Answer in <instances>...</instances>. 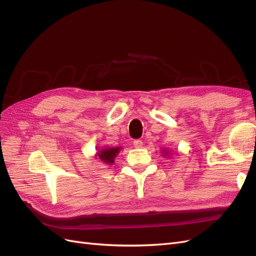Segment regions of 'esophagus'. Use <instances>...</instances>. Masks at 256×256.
<instances>
[{"mask_svg":"<svg viewBox=\"0 0 256 256\" xmlns=\"http://www.w3.org/2000/svg\"><path fill=\"white\" fill-rule=\"evenodd\" d=\"M134 146L136 147V148H141V147L143 146V142L141 140H136V141H134Z\"/></svg>","mask_w":256,"mask_h":256,"instance_id":"34e87169","label":"esophagus"}]
</instances>
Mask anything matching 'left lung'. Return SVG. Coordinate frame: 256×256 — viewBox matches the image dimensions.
Segmentation results:
<instances>
[{"label":"left lung","instance_id":"left-lung-1","mask_svg":"<svg viewBox=\"0 0 256 256\" xmlns=\"http://www.w3.org/2000/svg\"><path fill=\"white\" fill-rule=\"evenodd\" d=\"M161 154H162V156H164V157H166V158H170V156H171V152H170V150H166V148H164V150H162Z\"/></svg>","mask_w":256,"mask_h":256}]
</instances>
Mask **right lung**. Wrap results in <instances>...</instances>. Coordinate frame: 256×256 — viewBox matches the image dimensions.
<instances>
[{
    "label": "right lung",
    "instance_id": "1",
    "mask_svg": "<svg viewBox=\"0 0 256 256\" xmlns=\"http://www.w3.org/2000/svg\"><path fill=\"white\" fill-rule=\"evenodd\" d=\"M122 150V146H115V147H102V148H99L98 152L95 154V158L104 162V164H113L116 156L120 154Z\"/></svg>",
    "mask_w": 256,
    "mask_h": 256
}]
</instances>
